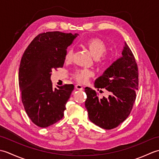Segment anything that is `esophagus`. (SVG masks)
<instances>
[{"label":"esophagus","mask_w":159,"mask_h":159,"mask_svg":"<svg viewBox=\"0 0 159 159\" xmlns=\"http://www.w3.org/2000/svg\"><path fill=\"white\" fill-rule=\"evenodd\" d=\"M75 87L76 89H79V90H83V85H80V84H77V85H75Z\"/></svg>","instance_id":"34e87169"}]
</instances>
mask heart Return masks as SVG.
Masks as SVG:
<instances>
[{"mask_svg": "<svg viewBox=\"0 0 159 159\" xmlns=\"http://www.w3.org/2000/svg\"><path fill=\"white\" fill-rule=\"evenodd\" d=\"M85 46L89 49V52L92 55L95 59L102 60L103 55L106 52L107 47L102 40L98 38H91L87 40L85 43ZM73 55V50L72 48L67 49L65 55V61L66 62H69L72 59ZM93 75V72L92 71L87 69H82L76 70L75 73L74 74V77L76 80L80 83L86 82L87 79L90 76Z\"/></svg>", "mask_w": 159, "mask_h": 159, "instance_id": "obj_1", "label": "heart"}]
</instances>
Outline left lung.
Wrapping results in <instances>:
<instances>
[{
	"label": "left lung",
	"mask_w": 159,
	"mask_h": 159,
	"mask_svg": "<svg viewBox=\"0 0 159 159\" xmlns=\"http://www.w3.org/2000/svg\"><path fill=\"white\" fill-rule=\"evenodd\" d=\"M138 83L137 63L131 50L124 42L121 56L94 83L98 90L107 89L110 93L109 97L99 99L95 90L85 87V105L90 121L106 130L113 129L122 123L133 109Z\"/></svg>",
	"instance_id": "obj_1"
}]
</instances>
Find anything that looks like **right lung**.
I'll return each mask as SVG.
<instances>
[{"label":"right lung","instance_id":"obj_1","mask_svg":"<svg viewBox=\"0 0 159 159\" xmlns=\"http://www.w3.org/2000/svg\"><path fill=\"white\" fill-rule=\"evenodd\" d=\"M79 34L59 31L40 33L24 52L19 68V87L26 113L37 126L46 128L62 119L72 84L52 88V69L62 67L67 47Z\"/></svg>","mask_w":159,"mask_h":159}]
</instances>
